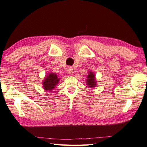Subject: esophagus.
I'll return each instance as SVG.
<instances>
[{"mask_svg": "<svg viewBox=\"0 0 147 147\" xmlns=\"http://www.w3.org/2000/svg\"><path fill=\"white\" fill-rule=\"evenodd\" d=\"M73 72H74V69H73V67H68V69H67V73L69 74H72L73 73Z\"/></svg>", "mask_w": 147, "mask_h": 147, "instance_id": "esophagus-1", "label": "esophagus"}]
</instances>
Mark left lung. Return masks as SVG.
<instances>
[{"label":"left lung","instance_id":"1","mask_svg":"<svg viewBox=\"0 0 147 147\" xmlns=\"http://www.w3.org/2000/svg\"><path fill=\"white\" fill-rule=\"evenodd\" d=\"M88 79L87 80V85L89 87H94L96 85V82H95L94 74L90 72L87 76Z\"/></svg>","mask_w":147,"mask_h":147}]
</instances>
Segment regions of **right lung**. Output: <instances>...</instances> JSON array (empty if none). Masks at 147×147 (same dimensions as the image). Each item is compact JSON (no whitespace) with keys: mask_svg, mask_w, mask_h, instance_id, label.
Returning a JSON list of instances; mask_svg holds the SVG:
<instances>
[{"mask_svg":"<svg viewBox=\"0 0 147 147\" xmlns=\"http://www.w3.org/2000/svg\"><path fill=\"white\" fill-rule=\"evenodd\" d=\"M59 81V78L57 77L56 74H49V75L47 76V77L45 79L44 82H43L44 89L46 90L51 91V90H52L54 87H55V85H57Z\"/></svg>","mask_w":147,"mask_h":147,"instance_id":"1","label":"right lung"}]
</instances>
